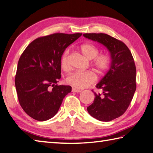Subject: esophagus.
Instances as JSON below:
<instances>
[{"instance_id": "obj_1", "label": "esophagus", "mask_w": 153, "mask_h": 153, "mask_svg": "<svg viewBox=\"0 0 153 153\" xmlns=\"http://www.w3.org/2000/svg\"><path fill=\"white\" fill-rule=\"evenodd\" d=\"M72 92H82V90L76 89L75 88H73L72 89Z\"/></svg>"}]
</instances>
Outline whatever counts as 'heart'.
I'll list each match as a JSON object with an SVG mask.
<instances>
[{"label": "heart", "mask_w": 153, "mask_h": 153, "mask_svg": "<svg viewBox=\"0 0 153 153\" xmlns=\"http://www.w3.org/2000/svg\"><path fill=\"white\" fill-rule=\"evenodd\" d=\"M79 50L85 58L91 60L96 57L98 53V49L96 47L90 43H84L79 48ZM68 51H65L61 57V67L64 71H69L70 67L68 63ZM96 69L98 72L102 73L108 68L110 65V59L105 55H100L94 59L93 61ZM96 76L92 71H77L68 76L67 82L68 85L77 89H82L94 83Z\"/></svg>", "instance_id": "heart-1"}]
</instances>
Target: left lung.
<instances>
[{"instance_id": "1", "label": "left lung", "mask_w": 153, "mask_h": 153, "mask_svg": "<svg viewBox=\"0 0 153 153\" xmlns=\"http://www.w3.org/2000/svg\"><path fill=\"white\" fill-rule=\"evenodd\" d=\"M86 38L104 45L110 54V68L96 85L102 94H96L87 108L90 116L110 121L123 115L136 90V67L129 48L122 42L105 33H84Z\"/></svg>"}]
</instances>
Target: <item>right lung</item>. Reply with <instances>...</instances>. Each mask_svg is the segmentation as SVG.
Returning a JSON list of instances; mask_svg holds the SVG:
<instances>
[{"mask_svg": "<svg viewBox=\"0 0 153 153\" xmlns=\"http://www.w3.org/2000/svg\"><path fill=\"white\" fill-rule=\"evenodd\" d=\"M81 36L58 33L39 37L20 56L16 89L21 107L33 119L43 121L55 116L65 96L71 92V86L56 84L61 78L62 55Z\"/></svg>", "mask_w": 153, "mask_h": 153, "instance_id": "1", "label": "right lung"}]
</instances>
